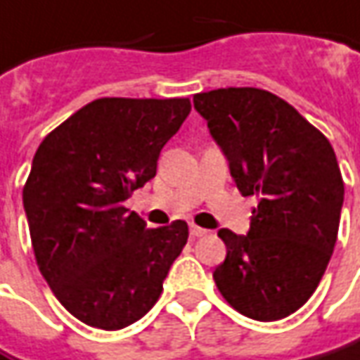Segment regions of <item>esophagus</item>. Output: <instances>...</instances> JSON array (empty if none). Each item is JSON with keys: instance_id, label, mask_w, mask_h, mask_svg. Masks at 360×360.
<instances>
[{"instance_id": "obj_1", "label": "esophagus", "mask_w": 360, "mask_h": 360, "mask_svg": "<svg viewBox=\"0 0 360 360\" xmlns=\"http://www.w3.org/2000/svg\"><path fill=\"white\" fill-rule=\"evenodd\" d=\"M189 232L191 236H195V238H199V236H205L209 231H205V229H200V226H197V224H191L189 226Z\"/></svg>"}]
</instances>
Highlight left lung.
Segmentation results:
<instances>
[{"label":"left lung","mask_w":360,"mask_h":360,"mask_svg":"<svg viewBox=\"0 0 360 360\" xmlns=\"http://www.w3.org/2000/svg\"><path fill=\"white\" fill-rule=\"evenodd\" d=\"M244 197L258 195L250 231L221 229L226 258L212 278L242 315L276 321L311 297L333 254L345 185L329 139L260 88L193 96Z\"/></svg>","instance_id":"8db88e82"}]
</instances>
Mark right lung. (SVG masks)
I'll return each instance as SVG.
<instances>
[{
    "instance_id": "add662e5",
    "label": "right lung",
    "mask_w": 360,
    "mask_h": 360,
    "mask_svg": "<svg viewBox=\"0 0 360 360\" xmlns=\"http://www.w3.org/2000/svg\"><path fill=\"white\" fill-rule=\"evenodd\" d=\"M189 98H100L37 149L23 187L37 266L77 319L116 331L155 305L187 244L185 221L146 229L124 202L155 177Z\"/></svg>"
}]
</instances>
